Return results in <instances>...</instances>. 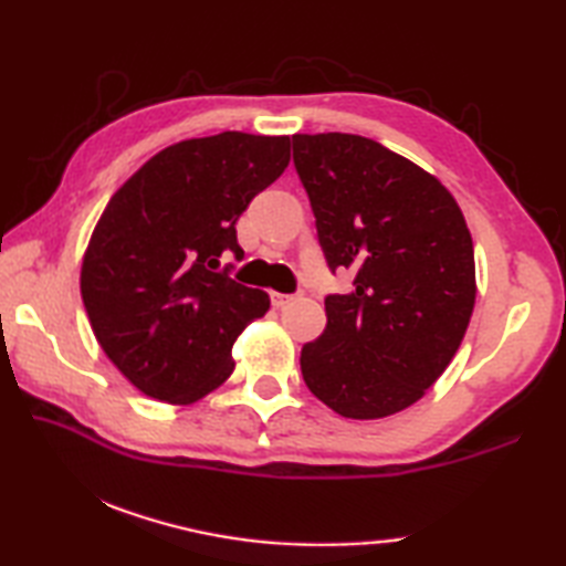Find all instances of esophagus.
Segmentation results:
<instances>
[{
  "label": "esophagus",
  "mask_w": 566,
  "mask_h": 566,
  "mask_svg": "<svg viewBox=\"0 0 566 566\" xmlns=\"http://www.w3.org/2000/svg\"><path fill=\"white\" fill-rule=\"evenodd\" d=\"M270 298H272V306H274V308H284L286 304L292 302L294 296H290V294H280V292H272V294H270Z\"/></svg>",
  "instance_id": "esophagus-1"
}]
</instances>
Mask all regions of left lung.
Segmentation results:
<instances>
[{"mask_svg":"<svg viewBox=\"0 0 566 566\" xmlns=\"http://www.w3.org/2000/svg\"><path fill=\"white\" fill-rule=\"evenodd\" d=\"M294 165L328 268L355 272L326 296V331L302 347L311 394L355 420L416 403L450 365L474 311V245L430 172L353 134H296Z\"/></svg>","mask_w":566,"mask_h":566,"instance_id":"8db88e82","label":"left lung"}]
</instances>
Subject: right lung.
Returning <instances> with one entry per match:
<instances>
[{"mask_svg": "<svg viewBox=\"0 0 566 566\" xmlns=\"http://www.w3.org/2000/svg\"><path fill=\"white\" fill-rule=\"evenodd\" d=\"M290 165V136L179 140L126 179L94 226L80 292L102 350L150 399L195 403L231 377V347L270 296L216 272L240 260L238 216Z\"/></svg>", "mask_w": 566, "mask_h": 566, "instance_id": "add662e5", "label": "right lung"}]
</instances>
